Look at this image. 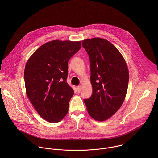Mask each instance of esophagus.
<instances>
[{
	"mask_svg": "<svg viewBox=\"0 0 158 158\" xmlns=\"http://www.w3.org/2000/svg\"><path fill=\"white\" fill-rule=\"evenodd\" d=\"M77 92H78V93L80 92V91H81V86H78L77 88Z\"/></svg>",
	"mask_w": 158,
	"mask_h": 158,
	"instance_id": "obj_1",
	"label": "esophagus"
}]
</instances>
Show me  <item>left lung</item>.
<instances>
[{
	"label": "left lung",
	"mask_w": 158,
	"mask_h": 158,
	"mask_svg": "<svg viewBox=\"0 0 158 158\" xmlns=\"http://www.w3.org/2000/svg\"><path fill=\"white\" fill-rule=\"evenodd\" d=\"M89 55L92 95L84 100L90 117L97 121L111 117L122 105L128 89L129 71L119 50L106 40H83Z\"/></svg>",
	"instance_id": "left-lung-1"
}]
</instances>
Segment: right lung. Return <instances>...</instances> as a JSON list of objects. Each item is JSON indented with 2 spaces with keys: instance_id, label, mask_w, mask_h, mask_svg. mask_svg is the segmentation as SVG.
<instances>
[{
  "instance_id": "1",
  "label": "right lung",
  "mask_w": 158,
  "mask_h": 158,
  "mask_svg": "<svg viewBox=\"0 0 158 158\" xmlns=\"http://www.w3.org/2000/svg\"><path fill=\"white\" fill-rule=\"evenodd\" d=\"M81 41L53 40L40 47L28 58L24 70L26 94L38 114L56 123L67 114L73 90L68 85V61Z\"/></svg>"
}]
</instances>
